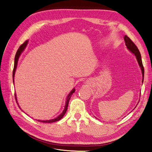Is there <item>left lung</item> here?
Returning a JSON list of instances; mask_svg holds the SVG:
<instances>
[{"label": "left lung", "instance_id": "left-lung-1", "mask_svg": "<svg viewBox=\"0 0 152 152\" xmlns=\"http://www.w3.org/2000/svg\"><path fill=\"white\" fill-rule=\"evenodd\" d=\"M124 39L125 42V44L127 45L128 50L132 51V52L136 56V58H137V61L139 63V65H140V68L141 69V72H142V75H143V77H144V68L142 64V60H141V53L139 51L138 48L135 44L133 43L132 39H130L129 37H127V35H125L124 37Z\"/></svg>", "mask_w": 152, "mask_h": 152}]
</instances>
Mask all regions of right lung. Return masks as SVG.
Listing matches in <instances>:
<instances>
[{
	"label": "right lung",
	"instance_id": "obj_1",
	"mask_svg": "<svg viewBox=\"0 0 152 152\" xmlns=\"http://www.w3.org/2000/svg\"><path fill=\"white\" fill-rule=\"evenodd\" d=\"M27 43H28V41H25V42L23 43V44L20 46L19 48L18 49V50L16 53V55H15V65H14V68H13V71H12V79H13V82H14V76H15V70H16V68H17V62H18V60H19V58L20 55V53L23 51L24 50V49L26 47L27 45ZM75 92V89H73L72 91H71V92L70 94H68V97H67V99H66V106H65V109H64V111L62 112V113L60 115V116H58L57 118H56V119H51V120H48V121H39V120H37L38 121H41V122H43V123H53V122H56V121H58L60 120L61 118L64 117V115H65V113H66V110L67 109H68V103H69V101H70V98L72 94L74 92ZM15 99H16V102L17 101V97H16V94L15 93ZM18 104V103H17ZM19 105V104H18Z\"/></svg>",
	"mask_w": 152,
	"mask_h": 152
}]
</instances>
